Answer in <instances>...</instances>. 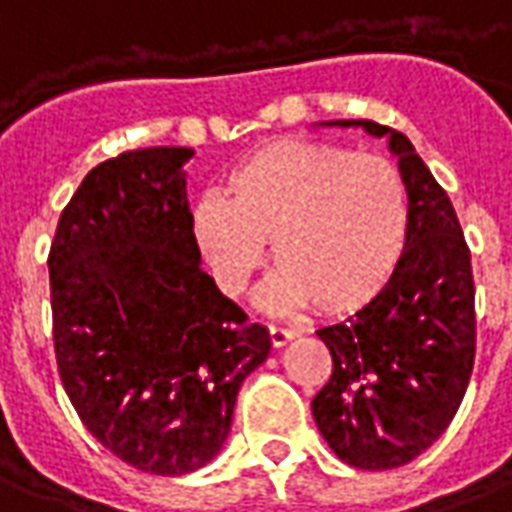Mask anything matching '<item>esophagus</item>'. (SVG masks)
<instances>
[{
  "label": "esophagus",
  "mask_w": 512,
  "mask_h": 512,
  "mask_svg": "<svg viewBox=\"0 0 512 512\" xmlns=\"http://www.w3.org/2000/svg\"><path fill=\"white\" fill-rule=\"evenodd\" d=\"M268 338H271L274 346H285L291 338H296V330L293 327H277V324H271L268 327Z\"/></svg>",
  "instance_id": "1"
}]
</instances>
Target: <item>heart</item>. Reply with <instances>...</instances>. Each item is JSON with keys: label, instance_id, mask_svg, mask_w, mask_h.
Returning <instances> with one entry per match:
<instances>
[{"label": "heart", "instance_id": "1", "mask_svg": "<svg viewBox=\"0 0 512 512\" xmlns=\"http://www.w3.org/2000/svg\"><path fill=\"white\" fill-rule=\"evenodd\" d=\"M194 238L224 293H241L274 241L266 305L346 313L391 280L407 238V191L391 160L338 144L280 141L238 163L224 199L194 207Z\"/></svg>", "mask_w": 512, "mask_h": 512}]
</instances>
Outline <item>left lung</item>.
<instances>
[{"mask_svg": "<svg viewBox=\"0 0 512 512\" xmlns=\"http://www.w3.org/2000/svg\"><path fill=\"white\" fill-rule=\"evenodd\" d=\"M388 138L407 191V238L391 280L363 310L318 338L332 355L313 396L316 427L343 463L385 471L438 441L477 352L471 252L449 196L407 135L377 121H324Z\"/></svg>", "mask_w": 512, "mask_h": 512, "instance_id": "left-lung-1", "label": "left lung"}]
</instances>
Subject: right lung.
I'll return each mask as SVG.
<instances>
[{"label": "right lung", "mask_w": 512, "mask_h": 512, "mask_svg": "<svg viewBox=\"0 0 512 512\" xmlns=\"http://www.w3.org/2000/svg\"><path fill=\"white\" fill-rule=\"evenodd\" d=\"M191 157L149 146L99 163L63 207L46 260L71 405L105 449L160 477L219 455L241 382L271 349L199 263Z\"/></svg>", "instance_id": "add662e5"}]
</instances>
